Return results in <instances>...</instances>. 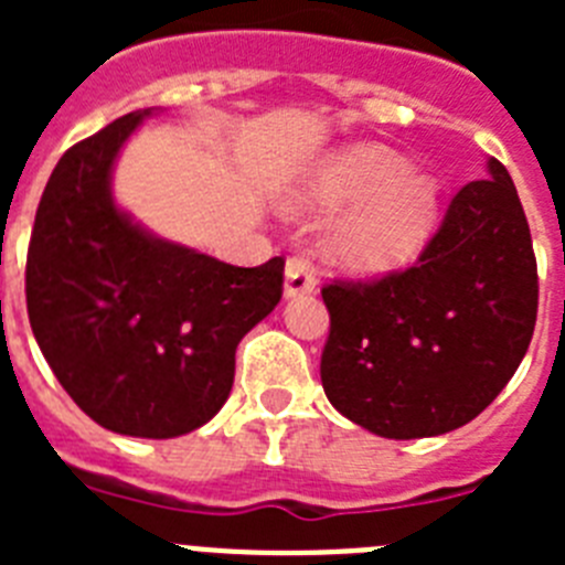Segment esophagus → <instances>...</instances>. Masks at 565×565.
<instances>
[{
  "instance_id": "esophagus-1",
  "label": "esophagus",
  "mask_w": 565,
  "mask_h": 565,
  "mask_svg": "<svg viewBox=\"0 0 565 565\" xmlns=\"http://www.w3.org/2000/svg\"><path fill=\"white\" fill-rule=\"evenodd\" d=\"M317 288L311 259L302 254H294L286 263V297H299V294H311Z\"/></svg>"
}]
</instances>
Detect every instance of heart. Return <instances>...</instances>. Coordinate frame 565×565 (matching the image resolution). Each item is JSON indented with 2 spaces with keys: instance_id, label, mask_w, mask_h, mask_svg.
Instances as JSON below:
<instances>
[{
  "instance_id": "heart-1",
  "label": "heart",
  "mask_w": 565,
  "mask_h": 565,
  "mask_svg": "<svg viewBox=\"0 0 565 565\" xmlns=\"http://www.w3.org/2000/svg\"><path fill=\"white\" fill-rule=\"evenodd\" d=\"M402 154L356 147L319 169L308 201L317 209L363 203L337 226L331 254L353 271H387L416 257L436 221V186L407 172Z\"/></svg>"
}]
</instances>
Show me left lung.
<instances>
[{
	"label": "left lung",
	"mask_w": 565,
	"mask_h": 565,
	"mask_svg": "<svg viewBox=\"0 0 565 565\" xmlns=\"http://www.w3.org/2000/svg\"><path fill=\"white\" fill-rule=\"evenodd\" d=\"M328 402L384 438L441 436L487 411L535 333L537 259L501 161L456 192L413 266L322 286Z\"/></svg>",
	"instance_id": "obj_1"
}]
</instances>
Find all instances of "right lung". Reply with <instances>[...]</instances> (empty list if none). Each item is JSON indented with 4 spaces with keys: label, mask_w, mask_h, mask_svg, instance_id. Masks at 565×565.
Here are the masks:
<instances>
[{
    "label": "right lung",
    "mask_w": 565,
    "mask_h": 565,
    "mask_svg": "<svg viewBox=\"0 0 565 565\" xmlns=\"http://www.w3.org/2000/svg\"><path fill=\"white\" fill-rule=\"evenodd\" d=\"M149 109L62 154L30 234L33 337L70 398L121 436L174 438L226 404L234 351L282 297L286 259L239 268L135 226L109 169Z\"/></svg>",
    "instance_id": "1"
}]
</instances>
